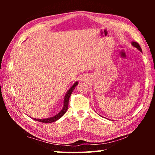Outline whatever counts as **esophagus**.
<instances>
[{
    "instance_id": "1",
    "label": "esophagus",
    "mask_w": 155,
    "mask_h": 155,
    "mask_svg": "<svg viewBox=\"0 0 155 155\" xmlns=\"http://www.w3.org/2000/svg\"><path fill=\"white\" fill-rule=\"evenodd\" d=\"M87 78H88V77H87V76H85V75H83V77H81V79L82 80V81H85V80H87Z\"/></svg>"
}]
</instances>
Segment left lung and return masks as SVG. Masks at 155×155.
<instances>
[{"instance_id":"left-lung-1","label":"left lung","mask_w":155,"mask_h":155,"mask_svg":"<svg viewBox=\"0 0 155 155\" xmlns=\"http://www.w3.org/2000/svg\"><path fill=\"white\" fill-rule=\"evenodd\" d=\"M132 45L134 46V47H135V48H137L139 51H141V52H142V51H141V47H140V44H139L138 43H137V42H135V41H132Z\"/></svg>"}]
</instances>
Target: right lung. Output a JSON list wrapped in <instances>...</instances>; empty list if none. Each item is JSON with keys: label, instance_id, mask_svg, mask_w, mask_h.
I'll return each instance as SVG.
<instances>
[{"label": "right lung", "instance_id": "obj_1", "mask_svg": "<svg viewBox=\"0 0 155 155\" xmlns=\"http://www.w3.org/2000/svg\"><path fill=\"white\" fill-rule=\"evenodd\" d=\"M77 85H78V82L77 81V82H75L74 83V85H73L72 87L68 90V91H67V93L64 97V107H63V108L61 111H60V112L58 113L57 115H54L53 117H48V118H45V119H37V118H33V117H31V118L33 119L34 120H36V121L40 122L42 123H51V122H55L57 120H58L59 118H61L63 115L65 114V112L67 111L68 108V103H69L70 96H71L72 91H74L75 87Z\"/></svg>", "mask_w": 155, "mask_h": 155}]
</instances>
